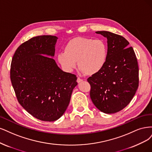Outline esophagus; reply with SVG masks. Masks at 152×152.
<instances>
[{
  "instance_id": "1",
  "label": "esophagus",
  "mask_w": 152,
  "mask_h": 152,
  "mask_svg": "<svg viewBox=\"0 0 152 152\" xmlns=\"http://www.w3.org/2000/svg\"><path fill=\"white\" fill-rule=\"evenodd\" d=\"M83 81V80L82 79H81L80 77H77V82L79 83H80V82H81Z\"/></svg>"
}]
</instances>
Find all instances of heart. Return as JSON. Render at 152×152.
Masks as SVG:
<instances>
[{
	"label": "heart",
	"mask_w": 152,
	"mask_h": 152,
	"mask_svg": "<svg viewBox=\"0 0 152 152\" xmlns=\"http://www.w3.org/2000/svg\"><path fill=\"white\" fill-rule=\"evenodd\" d=\"M108 55L106 43L102 40L78 37L66 44L64 52L57 55V61L66 71L71 72L76 67L86 75L99 72L105 65Z\"/></svg>",
	"instance_id": "heart-1"
}]
</instances>
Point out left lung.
Masks as SVG:
<instances>
[{
  "mask_svg": "<svg viewBox=\"0 0 152 152\" xmlns=\"http://www.w3.org/2000/svg\"><path fill=\"white\" fill-rule=\"evenodd\" d=\"M107 38L108 55L105 66L88 78L90 98L106 114L119 112L133 99L139 85L138 61L132 47L123 37L106 31H96Z\"/></svg>",
  "mask_w": 152,
  "mask_h": 152,
  "instance_id": "8db88e82",
  "label": "left lung"
}]
</instances>
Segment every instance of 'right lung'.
Returning <instances> with one entry per match:
<instances>
[{
    "label": "right lung",
    "instance_id": "obj_1",
    "mask_svg": "<svg viewBox=\"0 0 152 152\" xmlns=\"http://www.w3.org/2000/svg\"><path fill=\"white\" fill-rule=\"evenodd\" d=\"M58 38L33 37L13 56L10 77L17 99L29 114L43 121H55L66 110L76 75L62 71L52 57Z\"/></svg>",
    "mask_w": 152,
    "mask_h": 152
}]
</instances>
